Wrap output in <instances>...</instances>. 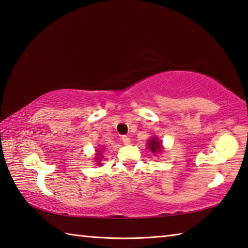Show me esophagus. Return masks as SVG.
<instances>
[{
  "label": "esophagus",
  "instance_id": "34e87169",
  "mask_svg": "<svg viewBox=\"0 0 248 248\" xmlns=\"http://www.w3.org/2000/svg\"><path fill=\"white\" fill-rule=\"evenodd\" d=\"M121 140H123L124 144H130V142H131V140H130V138L128 136H123L121 137Z\"/></svg>",
  "mask_w": 248,
  "mask_h": 248
}]
</instances>
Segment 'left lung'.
<instances>
[{"mask_svg": "<svg viewBox=\"0 0 248 248\" xmlns=\"http://www.w3.org/2000/svg\"><path fill=\"white\" fill-rule=\"evenodd\" d=\"M148 145H149V149H150L151 151H152L153 153L157 152V151H161V149H162L161 141H158L156 137H154V138H152V139H151V140H149Z\"/></svg>", "mask_w": 248, "mask_h": 248, "instance_id": "left-lung-1", "label": "left lung"}]
</instances>
